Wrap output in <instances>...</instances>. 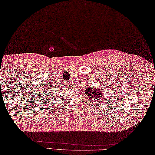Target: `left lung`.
I'll return each mask as SVG.
<instances>
[{"instance_id":"8db88e82","label":"left lung","mask_w":155,"mask_h":155,"mask_svg":"<svg viewBox=\"0 0 155 155\" xmlns=\"http://www.w3.org/2000/svg\"><path fill=\"white\" fill-rule=\"evenodd\" d=\"M102 92V91H100V90L95 88H92V87H89L88 88L85 89V94L87 96H88L89 99L92 101H95V102H97L98 98H102L103 94Z\"/></svg>"}]
</instances>
